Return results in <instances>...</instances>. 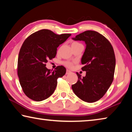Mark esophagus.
Here are the masks:
<instances>
[{"instance_id":"1","label":"esophagus","mask_w":132,"mask_h":132,"mask_svg":"<svg viewBox=\"0 0 132 132\" xmlns=\"http://www.w3.org/2000/svg\"><path fill=\"white\" fill-rule=\"evenodd\" d=\"M71 73V71L69 70H66V75H68L69 74V73Z\"/></svg>"}]
</instances>
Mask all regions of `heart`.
I'll use <instances>...</instances> for the list:
<instances>
[{"instance_id":"obj_1","label":"heart","mask_w":132,"mask_h":132,"mask_svg":"<svg viewBox=\"0 0 132 132\" xmlns=\"http://www.w3.org/2000/svg\"><path fill=\"white\" fill-rule=\"evenodd\" d=\"M76 43H77V42H74V43L73 44H76ZM63 64L66 66L68 67V68H71V67L73 66V63H71V62H64Z\"/></svg>"}]
</instances>
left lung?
<instances>
[{"mask_svg": "<svg viewBox=\"0 0 132 132\" xmlns=\"http://www.w3.org/2000/svg\"><path fill=\"white\" fill-rule=\"evenodd\" d=\"M84 41L86 48L81 58L86 71L85 77L78 73V80L73 84V92L82 101L94 102L103 97L112 84L116 59L112 45L105 37L95 31H86L72 38Z\"/></svg>", "mask_w": 132, "mask_h": 132, "instance_id": "obj_1", "label": "left lung"}]
</instances>
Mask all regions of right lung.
Instances as JSON below:
<instances>
[{
	"mask_svg": "<svg viewBox=\"0 0 132 132\" xmlns=\"http://www.w3.org/2000/svg\"><path fill=\"white\" fill-rule=\"evenodd\" d=\"M71 35H57L43 29L30 35L22 45L19 52L17 74L25 94L35 101H41L52 94L57 79L65 75L66 69L59 66L52 71L46 63L56 55L57 48Z\"/></svg>",
	"mask_w": 132,
	"mask_h": 132,
	"instance_id": "obj_1",
	"label": "right lung"
}]
</instances>
